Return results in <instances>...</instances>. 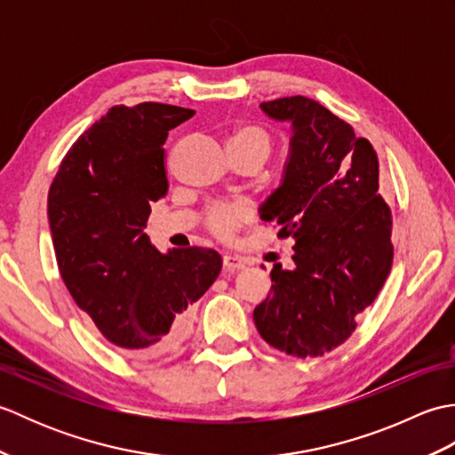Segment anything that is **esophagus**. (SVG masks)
Returning a JSON list of instances; mask_svg holds the SVG:
<instances>
[{"instance_id": "34e87169", "label": "esophagus", "mask_w": 455, "mask_h": 455, "mask_svg": "<svg viewBox=\"0 0 455 455\" xmlns=\"http://www.w3.org/2000/svg\"><path fill=\"white\" fill-rule=\"evenodd\" d=\"M222 267H225V272L233 274V272H238V269H243L244 262L238 256L225 254V256H222Z\"/></svg>"}]
</instances>
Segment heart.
Returning a JSON list of instances; mask_svg holds the SVG:
<instances>
[{
    "mask_svg": "<svg viewBox=\"0 0 455 455\" xmlns=\"http://www.w3.org/2000/svg\"><path fill=\"white\" fill-rule=\"evenodd\" d=\"M228 144H252L262 150H269V137L264 129L256 124H243L233 134H230ZM252 215V209L246 201H233V203H217L207 211V227L220 238H227L235 230L244 225Z\"/></svg>",
    "mask_w": 455,
    "mask_h": 455,
    "instance_id": "obj_1",
    "label": "heart"
}]
</instances>
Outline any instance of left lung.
I'll return each mask as SVG.
<instances>
[{"mask_svg":"<svg viewBox=\"0 0 455 455\" xmlns=\"http://www.w3.org/2000/svg\"><path fill=\"white\" fill-rule=\"evenodd\" d=\"M269 119L291 123L279 188L259 217L293 238V267L274 264L272 293L254 308L264 340L289 355L316 357L355 331L391 272V209L367 139L324 105L295 95L259 103Z\"/></svg>","mask_w":455,"mask_h":455,"instance_id":"obj_1","label":"left lung"}]
</instances>
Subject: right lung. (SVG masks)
<instances>
[{"instance_id":"right-lung-1","label":"right lung","mask_w":455,"mask_h":455,"mask_svg":"<svg viewBox=\"0 0 455 455\" xmlns=\"http://www.w3.org/2000/svg\"><path fill=\"white\" fill-rule=\"evenodd\" d=\"M196 111L115 105L68 150L48 191L58 269L76 305L132 360H154L188 336L191 307L220 274L211 248L158 252L144 233L166 196L164 142Z\"/></svg>"}]
</instances>
